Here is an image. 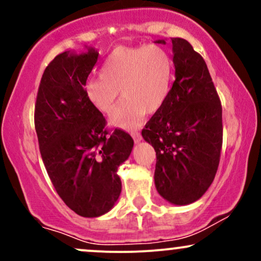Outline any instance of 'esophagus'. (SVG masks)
I'll return each instance as SVG.
<instances>
[{
	"instance_id": "34e87169",
	"label": "esophagus",
	"mask_w": 261,
	"mask_h": 261,
	"mask_svg": "<svg viewBox=\"0 0 261 261\" xmlns=\"http://www.w3.org/2000/svg\"><path fill=\"white\" fill-rule=\"evenodd\" d=\"M133 137H134L135 143H139V142H141V140H142V136H141V134H139V133H134Z\"/></svg>"
}]
</instances>
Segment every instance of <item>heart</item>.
Listing matches in <instances>:
<instances>
[{
	"mask_svg": "<svg viewBox=\"0 0 261 261\" xmlns=\"http://www.w3.org/2000/svg\"><path fill=\"white\" fill-rule=\"evenodd\" d=\"M174 62L158 45L115 47L104 60L100 76L86 83L85 94L93 107L104 114L115 110L120 89L124 101L110 119L113 126H140L146 113L164 106L172 91Z\"/></svg>",
	"mask_w": 261,
	"mask_h": 261,
	"instance_id": "obj_1",
	"label": "heart"
}]
</instances>
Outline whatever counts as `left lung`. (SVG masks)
I'll list each match as a JSON object with an SVG mask.
<instances>
[{"instance_id":"obj_1","label":"left lung","mask_w":261,"mask_h":261,"mask_svg":"<svg viewBox=\"0 0 261 261\" xmlns=\"http://www.w3.org/2000/svg\"><path fill=\"white\" fill-rule=\"evenodd\" d=\"M172 45L175 81L142 137L157 155L154 184L160 195L174 205H189L206 193L216 175L222 107L202 56L185 39L172 38Z\"/></svg>"}]
</instances>
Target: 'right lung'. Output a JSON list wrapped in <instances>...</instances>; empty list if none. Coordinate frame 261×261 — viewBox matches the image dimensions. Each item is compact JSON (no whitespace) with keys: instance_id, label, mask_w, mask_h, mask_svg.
Here are the masks:
<instances>
[{"instance_id":"add662e5","label":"right lung","mask_w":261,"mask_h":261,"mask_svg":"<svg viewBox=\"0 0 261 261\" xmlns=\"http://www.w3.org/2000/svg\"><path fill=\"white\" fill-rule=\"evenodd\" d=\"M98 55L88 49L56 56L41 77L34 113L50 180L62 201L83 217H99L113 208L121 193L118 168L134 147L127 133L107 130L106 118L85 94Z\"/></svg>"}]
</instances>
